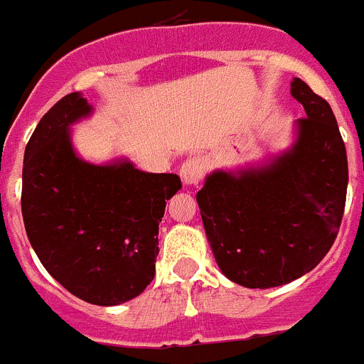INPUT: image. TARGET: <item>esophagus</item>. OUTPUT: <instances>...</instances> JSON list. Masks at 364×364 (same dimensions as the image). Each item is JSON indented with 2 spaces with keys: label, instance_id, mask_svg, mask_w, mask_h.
I'll list each match as a JSON object with an SVG mask.
<instances>
[{
  "label": "esophagus",
  "instance_id": "obj_1",
  "mask_svg": "<svg viewBox=\"0 0 364 364\" xmlns=\"http://www.w3.org/2000/svg\"><path fill=\"white\" fill-rule=\"evenodd\" d=\"M204 171H206V164H204L203 158L193 156L182 164V167H180V178L184 180L186 186H195L200 182Z\"/></svg>",
  "mask_w": 364,
  "mask_h": 364
}]
</instances>
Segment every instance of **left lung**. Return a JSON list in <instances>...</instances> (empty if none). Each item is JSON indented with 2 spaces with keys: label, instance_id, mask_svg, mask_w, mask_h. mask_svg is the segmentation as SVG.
Listing matches in <instances>:
<instances>
[{
  "label": "left lung",
  "instance_id": "1",
  "mask_svg": "<svg viewBox=\"0 0 364 364\" xmlns=\"http://www.w3.org/2000/svg\"><path fill=\"white\" fill-rule=\"evenodd\" d=\"M306 110L293 144L257 166L215 169L197 193L208 243L234 284L269 289L313 271L333 245L348 188L346 147L328 101L294 77Z\"/></svg>",
  "mask_w": 364,
  "mask_h": 364
}]
</instances>
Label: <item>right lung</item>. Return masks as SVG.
<instances>
[{"mask_svg":"<svg viewBox=\"0 0 364 364\" xmlns=\"http://www.w3.org/2000/svg\"><path fill=\"white\" fill-rule=\"evenodd\" d=\"M92 114L73 92L40 119L23 154L21 213L31 247L62 287L95 306H119L154 278L158 226L182 182L129 158H80L71 127Z\"/></svg>","mask_w":364,"mask_h":364,"instance_id":"add662e5","label":"right lung"}]
</instances>
